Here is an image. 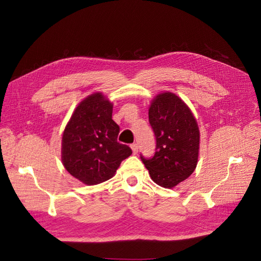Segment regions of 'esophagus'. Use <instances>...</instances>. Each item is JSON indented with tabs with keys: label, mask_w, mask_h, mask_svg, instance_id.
<instances>
[{
	"label": "esophagus",
	"mask_w": 261,
	"mask_h": 261,
	"mask_svg": "<svg viewBox=\"0 0 261 261\" xmlns=\"http://www.w3.org/2000/svg\"><path fill=\"white\" fill-rule=\"evenodd\" d=\"M130 148H132V150H133V153H134V154H136V153L138 152V145H137V144H133V145L130 146Z\"/></svg>",
	"instance_id": "34e87169"
}]
</instances>
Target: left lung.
Segmentation results:
<instances>
[{
    "label": "left lung",
    "mask_w": 261,
    "mask_h": 261,
    "mask_svg": "<svg viewBox=\"0 0 261 261\" xmlns=\"http://www.w3.org/2000/svg\"><path fill=\"white\" fill-rule=\"evenodd\" d=\"M148 114L156 148L151 159L140 158L155 184L173 188L191 176L198 163V124L185 102L170 91L156 94Z\"/></svg>",
    "instance_id": "left-lung-1"
}]
</instances>
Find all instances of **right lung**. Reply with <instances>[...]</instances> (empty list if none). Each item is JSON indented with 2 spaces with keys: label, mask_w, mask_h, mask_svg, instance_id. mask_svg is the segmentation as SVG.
Segmentation results:
<instances>
[{
  "label": "right lung",
  "mask_w": 261,
  "mask_h": 261,
  "mask_svg": "<svg viewBox=\"0 0 261 261\" xmlns=\"http://www.w3.org/2000/svg\"><path fill=\"white\" fill-rule=\"evenodd\" d=\"M113 103L94 92L76 107L62 136V163L70 175L86 185H97L115 175L132 154L117 141L120 127L112 120Z\"/></svg>",
  "instance_id": "1"
}]
</instances>
